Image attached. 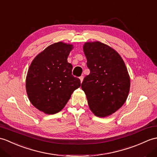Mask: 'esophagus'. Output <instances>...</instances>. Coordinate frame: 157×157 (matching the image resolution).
I'll use <instances>...</instances> for the list:
<instances>
[{
  "label": "esophagus",
  "instance_id": "obj_1",
  "mask_svg": "<svg viewBox=\"0 0 157 157\" xmlns=\"http://www.w3.org/2000/svg\"><path fill=\"white\" fill-rule=\"evenodd\" d=\"M79 79H80V81H81V82H82L83 79V75L80 76V77H79Z\"/></svg>",
  "mask_w": 157,
  "mask_h": 157
}]
</instances>
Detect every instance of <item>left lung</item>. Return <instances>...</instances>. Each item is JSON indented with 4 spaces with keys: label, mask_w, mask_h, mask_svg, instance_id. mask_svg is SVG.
<instances>
[{
    "label": "left lung",
    "mask_w": 157,
    "mask_h": 157,
    "mask_svg": "<svg viewBox=\"0 0 157 157\" xmlns=\"http://www.w3.org/2000/svg\"><path fill=\"white\" fill-rule=\"evenodd\" d=\"M83 52L90 71L82 83L90 110L105 117L124 104L130 90V77L124 62L110 47L100 42L86 43Z\"/></svg>",
    "instance_id": "obj_1"
}]
</instances>
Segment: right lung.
<instances>
[{"mask_svg": "<svg viewBox=\"0 0 157 157\" xmlns=\"http://www.w3.org/2000/svg\"><path fill=\"white\" fill-rule=\"evenodd\" d=\"M72 45L62 42L47 47L29 67L26 90L31 104L45 114L59 112L70 99L81 81L72 75L67 57Z\"/></svg>", "mask_w": 157, "mask_h": 157, "instance_id": "1", "label": "right lung"}]
</instances>
